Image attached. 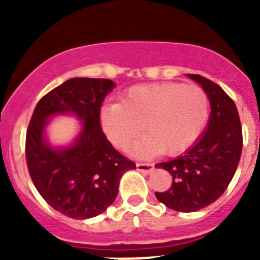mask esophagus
<instances>
[{
	"label": "esophagus",
	"instance_id": "obj_1",
	"mask_svg": "<svg viewBox=\"0 0 260 260\" xmlns=\"http://www.w3.org/2000/svg\"><path fill=\"white\" fill-rule=\"evenodd\" d=\"M136 169H138L139 171H142V173L148 174L154 170V165H152V163H138V165H136Z\"/></svg>",
	"mask_w": 260,
	"mask_h": 260
}]
</instances>
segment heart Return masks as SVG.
<instances>
[{
  "label": "heart",
  "instance_id": "1",
  "mask_svg": "<svg viewBox=\"0 0 260 260\" xmlns=\"http://www.w3.org/2000/svg\"><path fill=\"white\" fill-rule=\"evenodd\" d=\"M209 116V100L201 87L178 82H156L128 89L121 104L101 108L102 128L110 142L126 148L144 131L135 148L138 155H178L193 146Z\"/></svg>",
  "mask_w": 260,
  "mask_h": 260
}]
</instances>
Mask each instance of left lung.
<instances>
[{
  "mask_svg": "<svg viewBox=\"0 0 260 260\" xmlns=\"http://www.w3.org/2000/svg\"><path fill=\"white\" fill-rule=\"evenodd\" d=\"M187 77L200 83L209 98L210 116L202 136L185 154L156 165L171 174L173 183L155 196L178 212H196L216 201L232 181L243 148L242 124L232 98L205 77Z\"/></svg>",
  "mask_w": 260,
  "mask_h": 260,
  "instance_id": "left-lung-1",
  "label": "left lung"
}]
</instances>
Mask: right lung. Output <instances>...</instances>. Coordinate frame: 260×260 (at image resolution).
Returning a JSON list of instances; mask_svg holds the SVG:
<instances>
[{
  "label": "right lung",
  "mask_w": 260,
  "mask_h": 260,
  "mask_svg": "<svg viewBox=\"0 0 260 260\" xmlns=\"http://www.w3.org/2000/svg\"><path fill=\"white\" fill-rule=\"evenodd\" d=\"M114 89L110 79L73 78L38 102L25 140L28 171L48 205L70 218L85 220L104 213L117 197L122 174L135 162L113 148L102 132L100 110ZM75 114L83 129L70 147L52 149L44 129L56 114Z\"/></svg>",
  "instance_id": "obj_1"
}]
</instances>
